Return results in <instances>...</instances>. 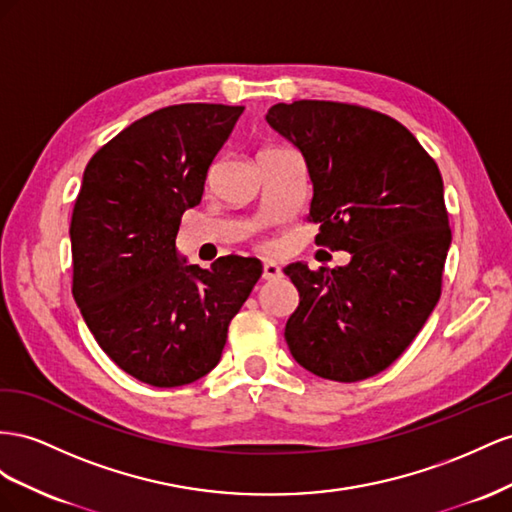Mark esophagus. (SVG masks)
Wrapping results in <instances>:
<instances>
[{"instance_id": "1", "label": "esophagus", "mask_w": 512, "mask_h": 512, "mask_svg": "<svg viewBox=\"0 0 512 512\" xmlns=\"http://www.w3.org/2000/svg\"><path fill=\"white\" fill-rule=\"evenodd\" d=\"M264 281H276V279H281L283 276V270L274 264V261H266L264 264Z\"/></svg>"}]
</instances>
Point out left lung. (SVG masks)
<instances>
[{"label": "left lung", "mask_w": 512, "mask_h": 512, "mask_svg": "<svg viewBox=\"0 0 512 512\" xmlns=\"http://www.w3.org/2000/svg\"><path fill=\"white\" fill-rule=\"evenodd\" d=\"M266 120L309 167L315 244L352 255L343 268L283 270L300 294L285 326L289 352L332 382L373 377L416 339L442 294L452 233L440 169L403 124L360 105L279 102Z\"/></svg>", "instance_id": "1"}]
</instances>
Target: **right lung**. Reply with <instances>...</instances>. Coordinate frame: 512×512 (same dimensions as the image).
Masks as SVG:
<instances>
[{
    "instance_id": "obj_1",
    "label": "right lung",
    "mask_w": 512,
    "mask_h": 512,
    "mask_svg": "<svg viewBox=\"0 0 512 512\" xmlns=\"http://www.w3.org/2000/svg\"><path fill=\"white\" fill-rule=\"evenodd\" d=\"M242 111L163 107L85 167L70 221L72 296L102 352L143 384L175 388L210 373L261 276L255 257H218L203 270L175 253L182 214L201 201Z\"/></svg>"
}]
</instances>
